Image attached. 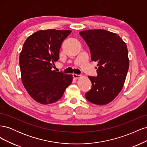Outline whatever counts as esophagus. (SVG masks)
Segmentation results:
<instances>
[{
    "label": "esophagus",
    "mask_w": 147,
    "mask_h": 147,
    "mask_svg": "<svg viewBox=\"0 0 147 147\" xmlns=\"http://www.w3.org/2000/svg\"><path fill=\"white\" fill-rule=\"evenodd\" d=\"M82 77L81 75H78V74H73V77L74 78H79Z\"/></svg>",
    "instance_id": "34e87169"
}]
</instances>
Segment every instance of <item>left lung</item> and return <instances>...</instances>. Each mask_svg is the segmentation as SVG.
Instances as JSON below:
<instances>
[{
    "instance_id": "left-lung-1",
    "label": "left lung",
    "mask_w": 147,
    "mask_h": 147,
    "mask_svg": "<svg viewBox=\"0 0 147 147\" xmlns=\"http://www.w3.org/2000/svg\"><path fill=\"white\" fill-rule=\"evenodd\" d=\"M80 35L90 48L92 61L97 62V77L89 76L92 88L85 94L92 104L106 105L123 87L129 65L127 48L117 34L104 29L81 31Z\"/></svg>"
}]
</instances>
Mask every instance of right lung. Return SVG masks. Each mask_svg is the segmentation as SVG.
I'll use <instances>...</instances> for the list:
<instances>
[{"label":"right lung","instance_id":"obj_1","mask_svg":"<svg viewBox=\"0 0 147 147\" xmlns=\"http://www.w3.org/2000/svg\"><path fill=\"white\" fill-rule=\"evenodd\" d=\"M72 31L40 30L28 37L20 55L21 80L32 98L42 104L55 103L72 83V75L52 70L62 43Z\"/></svg>","mask_w":147,"mask_h":147}]
</instances>
